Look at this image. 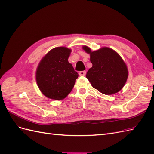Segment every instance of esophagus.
<instances>
[{"label":"esophagus","mask_w":154,"mask_h":154,"mask_svg":"<svg viewBox=\"0 0 154 154\" xmlns=\"http://www.w3.org/2000/svg\"><path fill=\"white\" fill-rule=\"evenodd\" d=\"M85 74H86V72L85 71H80V72H79V75L81 76H85Z\"/></svg>","instance_id":"esophagus-1"}]
</instances>
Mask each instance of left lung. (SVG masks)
Returning <instances> with one entry per match:
<instances>
[{"instance_id":"left-lung-1","label":"left lung","mask_w":154,"mask_h":154,"mask_svg":"<svg viewBox=\"0 0 154 154\" xmlns=\"http://www.w3.org/2000/svg\"><path fill=\"white\" fill-rule=\"evenodd\" d=\"M82 49L90 54L92 67L87 72L86 78L92 87L106 95L122 90L127 82L128 71L120 55L107 47L94 51L87 45H83Z\"/></svg>"}]
</instances>
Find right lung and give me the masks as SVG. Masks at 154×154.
Wrapping results in <instances>:
<instances>
[{"instance_id": "add662e5", "label": "right lung", "mask_w": 154, "mask_h": 154, "mask_svg": "<svg viewBox=\"0 0 154 154\" xmlns=\"http://www.w3.org/2000/svg\"><path fill=\"white\" fill-rule=\"evenodd\" d=\"M71 49L58 47L49 51L40 60L36 71V81L40 91L49 99L62 100L75 84L78 74L68 58Z\"/></svg>"}]
</instances>
